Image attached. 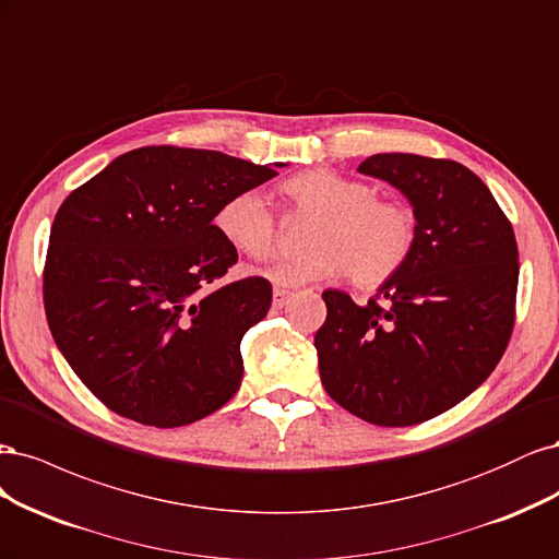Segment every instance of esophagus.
<instances>
[{"mask_svg":"<svg viewBox=\"0 0 559 559\" xmlns=\"http://www.w3.org/2000/svg\"><path fill=\"white\" fill-rule=\"evenodd\" d=\"M293 293L290 290H283V287H276L274 290V309H283V306L290 301Z\"/></svg>","mask_w":559,"mask_h":559,"instance_id":"34e87169","label":"esophagus"}]
</instances>
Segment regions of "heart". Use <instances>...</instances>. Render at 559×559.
Instances as JSON below:
<instances>
[{
  "label": "heart",
  "mask_w": 559,
  "mask_h": 559,
  "mask_svg": "<svg viewBox=\"0 0 559 559\" xmlns=\"http://www.w3.org/2000/svg\"><path fill=\"white\" fill-rule=\"evenodd\" d=\"M293 211L313 215L304 246L309 253L276 260L266 278L304 285L350 276L357 287H378L397 276L418 243V215L402 200H383L373 188L328 169L301 171L281 183ZM215 229L241 255L266 260L276 250V218L258 190L227 197Z\"/></svg>",
  "instance_id": "b5f03b06"
}]
</instances>
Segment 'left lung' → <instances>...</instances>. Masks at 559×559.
<instances>
[{"mask_svg": "<svg viewBox=\"0 0 559 559\" xmlns=\"http://www.w3.org/2000/svg\"><path fill=\"white\" fill-rule=\"evenodd\" d=\"M397 188L418 215L402 272L357 306L325 290L316 332L330 397L381 427L453 408L492 373L515 322L518 243L480 178L453 159L378 153L357 167Z\"/></svg>", "mask_w": 559, "mask_h": 559, "instance_id": "obj_1", "label": "left lung"}]
</instances>
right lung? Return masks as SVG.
<instances>
[{"label":"right lung","mask_w":559,"mask_h":559,"mask_svg":"<svg viewBox=\"0 0 559 559\" xmlns=\"http://www.w3.org/2000/svg\"><path fill=\"white\" fill-rule=\"evenodd\" d=\"M278 167L146 146L62 202L44 266L46 318L69 367L106 408L181 427L237 394L241 338L272 306V283H221L239 255L213 218L227 197L262 186Z\"/></svg>","instance_id":"1"}]
</instances>
